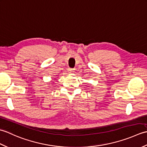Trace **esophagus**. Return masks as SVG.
Here are the masks:
<instances>
[{
  "label": "esophagus",
  "instance_id": "obj_1",
  "mask_svg": "<svg viewBox=\"0 0 147 147\" xmlns=\"http://www.w3.org/2000/svg\"><path fill=\"white\" fill-rule=\"evenodd\" d=\"M67 71H69V73H73V72H74V69L69 67V68H68V69H67Z\"/></svg>",
  "mask_w": 147,
  "mask_h": 147
}]
</instances>
